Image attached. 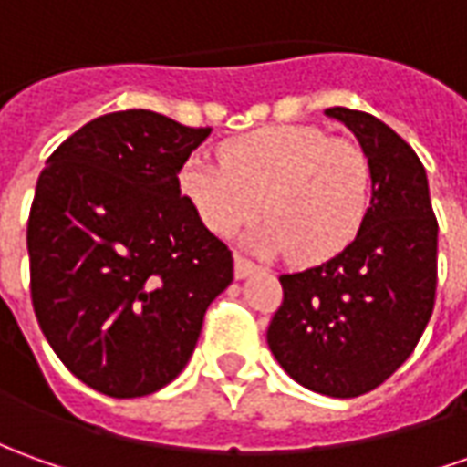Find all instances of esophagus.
<instances>
[{
  "label": "esophagus",
  "mask_w": 467,
  "mask_h": 467,
  "mask_svg": "<svg viewBox=\"0 0 467 467\" xmlns=\"http://www.w3.org/2000/svg\"><path fill=\"white\" fill-rule=\"evenodd\" d=\"M258 271V265L253 260L243 258V255H234V278H247Z\"/></svg>",
  "instance_id": "esophagus-1"
}]
</instances>
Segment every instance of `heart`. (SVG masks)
Returning <instances> with one entry per match:
<instances>
[{"label":"heart","instance_id":"b5f03b06","mask_svg":"<svg viewBox=\"0 0 467 467\" xmlns=\"http://www.w3.org/2000/svg\"><path fill=\"white\" fill-rule=\"evenodd\" d=\"M222 161L192 155L179 176L181 192L217 237L250 224L263 207L268 222L250 245L322 263L366 224L373 168L358 142L312 125H278L233 140Z\"/></svg>","mask_w":467,"mask_h":467}]
</instances>
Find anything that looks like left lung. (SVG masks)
<instances>
[{
	"label": "left lung",
	"mask_w": 467,
	"mask_h": 467,
	"mask_svg": "<svg viewBox=\"0 0 467 467\" xmlns=\"http://www.w3.org/2000/svg\"><path fill=\"white\" fill-rule=\"evenodd\" d=\"M366 150L373 193L366 224L335 258L284 274L268 327L278 366L335 399L373 391L414 353L434 309L437 220L427 171L379 117L332 107Z\"/></svg>",
	"instance_id": "obj_1"
}]
</instances>
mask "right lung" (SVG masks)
Here are the masks:
<instances>
[{"label": "right lung", "instance_id": "add662e5", "mask_svg": "<svg viewBox=\"0 0 467 467\" xmlns=\"http://www.w3.org/2000/svg\"><path fill=\"white\" fill-rule=\"evenodd\" d=\"M150 109L91 119L46 161L27 222L30 294L60 363L135 399L179 376L233 253L202 224L179 171L209 138Z\"/></svg>", "mask_w": 467, "mask_h": 467}]
</instances>
